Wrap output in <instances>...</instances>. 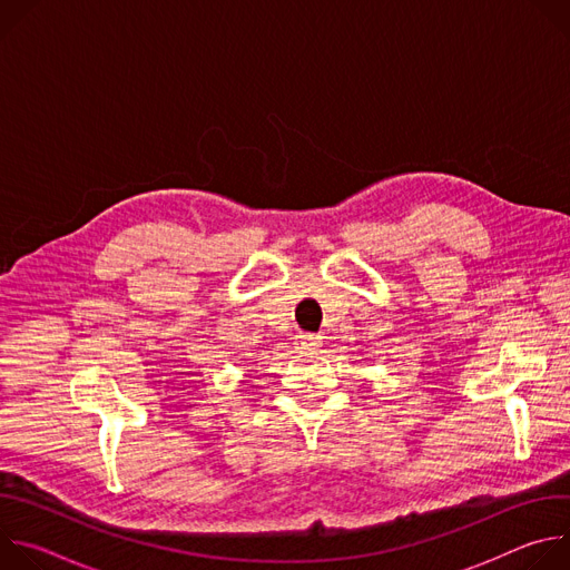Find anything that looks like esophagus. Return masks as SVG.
Masks as SVG:
<instances>
[{
    "mask_svg": "<svg viewBox=\"0 0 570 570\" xmlns=\"http://www.w3.org/2000/svg\"><path fill=\"white\" fill-rule=\"evenodd\" d=\"M297 345H299L302 350H315V347H320V336L302 334V336L297 338Z\"/></svg>",
    "mask_w": 570,
    "mask_h": 570,
    "instance_id": "esophagus-1",
    "label": "esophagus"
}]
</instances>
